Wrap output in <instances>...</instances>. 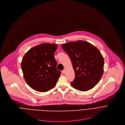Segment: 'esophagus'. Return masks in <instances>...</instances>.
Instances as JSON below:
<instances>
[{
    "instance_id": "esophagus-1",
    "label": "esophagus",
    "mask_w": 125,
    "mask_h": 125,
    "mask_svg": "<svg viewBox=\"0 0 125 125\" xmlns=\"http://www.w3.org/2000/svg\"><path fill=\"white\" fill-rule=\"evenodd\" d=\"M65 72H66V69H64L62 71V72L63 74H65Z\"/></svg>"
}]
</instances>
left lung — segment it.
Instances as JSON below:
<instances>
[{"label": "left lung", "mask_w": 125, "mask_h": 125, "mask_svg": "<svg viewBox=\"0 0 125 125\" xmlns=\"http://www.w3.org/2000/svg\"><path fill=\"white\" fill-rule=\"evenodd\" d=\"M69 56L75 72L71 86L81 91L94 88L100 81L103 73L104 59L99 50L83 40L70 42L62 45Z\"/></svg>", "instance_id": "left-lung-1"}]
</instances>
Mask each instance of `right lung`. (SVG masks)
<instances>
[{"label":"right lung","instance_id":"add662e5","mask_svg":"<svg viewBox=\"0 0 125 125\" xmlns=\"http://www.w3.org/2000/svg\"><path fill=\"white\" fill-rule=\"evenodd\" d=\"M56 44L44 43L30 49L23 57L21 67L23 77L31 88L45 92L56 84L61 71L57 69L54 53Z\"/></svg>","mask_w":125,"mask_h":125}]
</instances>
